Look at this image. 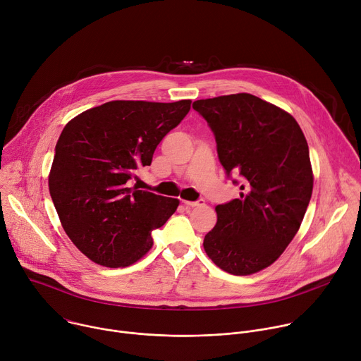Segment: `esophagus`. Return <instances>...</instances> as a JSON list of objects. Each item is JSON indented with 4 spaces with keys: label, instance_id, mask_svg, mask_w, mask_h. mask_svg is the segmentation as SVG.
Masks as SVG:
<instances>
[{
    "label": "esophagus",
    "instance_id": "esophagus-1",
    "mask_svg": "<svg viewBox=\"0 0 361 361\" xmlns=\"http://www.w3.org/2000/svg\"><path fill=\"white\" fill-rule=\"evenodd\" d=\"M183 204L185 205L187 209H192V207H198V205H204V200L200 198L197 201H187V200H183Z\"/></svg>",
    "mask_w": 361,
    "mask_h": 361
}]
</instances>
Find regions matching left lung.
I'll use <instances>...</instances> for the list:
<instances>
[{
    "instance_id": "1",
    "label": "left lung",
    "mask_w": 361,
    "mask_h": 361,
    "mask_svg": "<svg viewBox=\"0 0 361 361\" xmlns=\"http://www.w3.org/2000/svg\"><path fill=\"white\" fill-rule=\"evenodd\" d=\"M192 109L212 128L227 177L241 183L240 198L216 207L204 250L230 274L260 271L287 248L310 202L305 137L288 113L247 92L198 99Z\"/></svg>"
}]
</instances>
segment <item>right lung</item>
Listing matches in <instances>:
<instances>
[{
    "mask_svg": "<svg viewBox=\"0 0 361 361\" xmlns=\"http://www.w3.org/2000/svg\"><path fill=\"white\" fill-rule=\"evenodd\" d=\"M191 101H110L63 130L48 187L64 231L97 264H134L152 247L151 231L180 201L131 187L160 141L190 111Z\"/></svg>",
    "mask_w": 361,
    "mask_h": 361,
    "instance_id": "obj_1",
    "label": "right lung"
}]
</instances>
